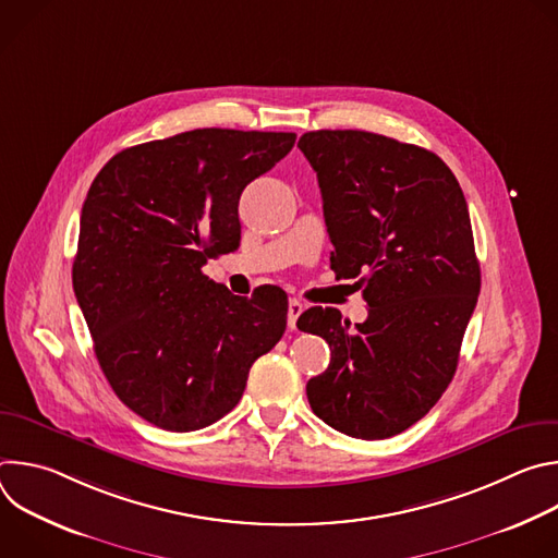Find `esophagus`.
Returning a JSON list of instances; mask_svg holds the SVG:
<instances>
[{"instance_id": "esophagus-1", "label": "esophagus", "mask_w": 558, "mask_h": 558, "mask_svg": "<svg viewBox=\"0 0 558 558\" xmlns=\"http://www.w3.org/2000/svg\"><path fill=\"white\" fill-rule=\"evenodd\" d=\"M304 311V304L300 302V300H295V298H291L289 300V308H287V323H289V329H295V323H298V317H300V313Z\"/></svg>"}]
</instances>
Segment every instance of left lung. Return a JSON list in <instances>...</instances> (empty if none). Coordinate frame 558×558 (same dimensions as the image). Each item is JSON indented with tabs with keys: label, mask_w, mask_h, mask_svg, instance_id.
<instances>
[{
	"label": "left lung",
	"mask_w": 558,
	"mask_h": 558,
	"mask_svg": "<svg viewBox=\"0 0 558 558\" xmlns=\"http://www.w3.org/2000/svg\"><path fill=\"white\" fill-rule=\"evenodd\" d=\"M298 147L317 174L336 252L331 269L360 278L362 325L311 306L298 329L331 347L311 377L313 413L357 439L420 422L448 388L482 289L463 192L441 158L364 130H317Z\"/></svg>",
	"instance_id": "8db88e82"
}]
</instances>
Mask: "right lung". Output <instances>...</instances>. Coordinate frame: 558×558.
Listing matches in <instances>:
<instances>
[{
  "label": "right lung",
  "instance_id": "1",
  "mask_svg": "<svg viewBox=\"0 0 558 558\" xmlns=\"http://www.w3.org/2000/svg\"><path fill=\"white\" fill-rule=\"evenodd\" d=\"M293 132L203 128L114 154L88 190L72 287L119 400L190 433L225 417L287 327V295H231L201 269L241 243L238 201Z\"/></svg>",
  "mask_w": 558,
  "mask_h": 558
}]
</instances>
